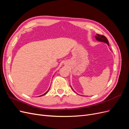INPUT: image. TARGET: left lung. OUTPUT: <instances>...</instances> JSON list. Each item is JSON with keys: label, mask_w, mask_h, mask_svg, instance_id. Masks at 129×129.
<instances>
[{"label": "left lung", "mask_w": 129, "mask_h": 129, "mask_svg": "<svg viewBox=\"0 0 129 129\" xmlns=\"http://www.w3.org/2000/svg\"><path fill=\"white\" fill-rule=\"evenodd\" d=\"M95 38L96 39L99 41H101V42H105L106 43V44L109 46V42H108V40L107 39V38L105 37V36H102V35H100V34H97L96 36H95Z\"/></svg>", "instance_id": "8db88e82"}]
</instances>
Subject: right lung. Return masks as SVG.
I'll list each match as a JSON object with an SVG mask.
<instances>
[{
    "label": "right lung",
    "instance_id": "add662e5",
    "mask_svg": "<svg viewBox=\"0 0 129 129\" xmlns=\"http://www.w3.org/2000/svg\"><path fill=\"white\" fill-rule=\"evenodd\" d=\"M48 90L47 91V92H46V93H44V94H43V95H41V96H44V95H45V94H46V93H47V92H48Z\"/></svg>",
    "mask_w": 129,
    "mask_h": 129
}]
</instances>
